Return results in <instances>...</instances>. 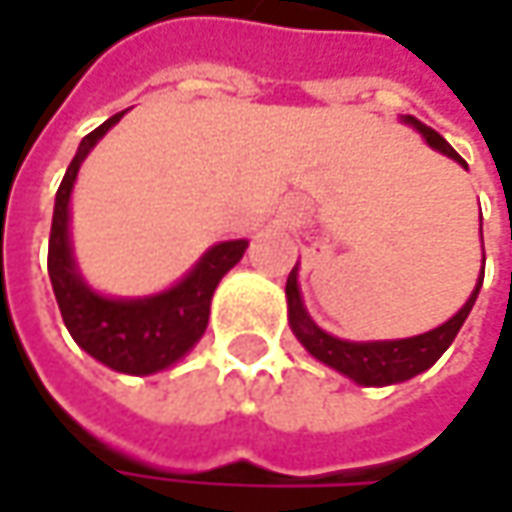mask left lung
Instances as JSON below:
<instances>
[{"instance_id":"left-lung-1","label":"left lung","mask_w":512,"mask_h":512,"mask_svg":"<svg viewBox=\"0 0 512 512\" xmlns=\"http://www.w3.org/2000/svg\"><path fill=\"white\" fill-rule=\"evenodd\" d=\"M404 122L419 130L430 148L439 150L444 156H450L453 162H459L462 168H467V162L447 145V139L439 136L436 130L427 128L424 122L413 119V116H404ZM482 282L484 270L482 276H479V282H476V290L470 293V299L464 302L462 310L453 319H447L444 325L436 327V330H427L422 336H410V339H393V342H347V339H336V336L325 333L322 327L307 316L305 305H302V293H299V282H296V267H293L285 287L287 319H290V327H293L296 339L305 344L310 356H316L327 367L344 373L347 379H353L356 384L384 387V384L407 382V379H413L422 370H427L430 364H436V359L453 344L456 333L462 330L464 319L470 316Z\"/></svg>"}]
</instances>
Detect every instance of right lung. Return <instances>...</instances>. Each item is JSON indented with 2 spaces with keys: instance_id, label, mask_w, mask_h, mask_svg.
<instances>
[{
  "instance_id": "1",
  "label": "right lung",
  "mask_w": 512,
  "mask_h": 512,
  "mask_svg": "<svg viewBox=\"0 0 512 512\" xmlns=\"http://www.w3.org/2000/svg\"><path fill=\"white\" fill-rule=\"evenodd\" d=\"M122 116H125V110L110 116L105 125L90 130L76 150L73 162L68 165L62 185L56 190L48 245V273L73 342L85 353H90L93 359L108 364L110 370L130 373V376H148V373L165 370L173 362H179L187 350L202 339L207 316H210L213 290L222 282L227 270L245 256L247 242L236 239V242L213 245L179 285H173L165 293L148 296V299H108L85 285V279L76 270L73 253H70V190H73L79 165L85 162L90 148Z\"/></svg>"
}]
</instances>
